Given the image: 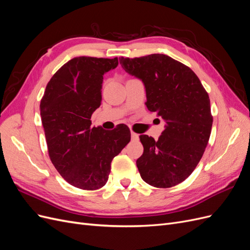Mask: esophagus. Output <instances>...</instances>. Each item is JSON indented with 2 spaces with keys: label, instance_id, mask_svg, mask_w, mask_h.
I'll return each mask as SVG.
<instances>
[{
  "label": "esophagus",
  "instance_id": "1",
  "mask_svg": "<svg viewBox=\"0 0 250 250\" xmlns=\"http://www.w3.org/2000/svg\"><path fill=\"white\" fill-rule=\"evenodd\" d=\"M131 140L132 141H139V134L131 131Z\"/></svg>",
  "mask_w": 250,
  "mask_h": 250
}]
</instances>
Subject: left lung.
<instances>
[{
    "instance_id": "8db88e82",
    "label": "left lung",
    "mask_w": 250,
    "mask_h": 250,
    "mask_svg": "<svg viewBox=\"0 0 250 250\" xmlns=\"http://www.w3.org/2000/svg\"><path fill=\"white\" fill-rule=\"evenodd\" d=\"M120 63L143 81L147 108L166 121L157 141L140 135L141 177L156 188L183 183L200 162L209 140L213 116L207 90L190 67L167 55L121 57Z\"/></svg>"
}]
</instances>
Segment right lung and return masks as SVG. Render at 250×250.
Wrapping results in <instances>:
<instances>
[{
  "label": "right lung",
  "mask_w": 250,
  "mask_h": 250,
  "mask_svg": "<svg viewBox=\"0 0 250 250\" xmlns=\"http://www.w3.org/2000/svg\"><path fill=\"white\" fill-rule=\"evenodd\" d=\"M119 64L118 58L80 56L53 75L41 101V117L50 160L70 185L98 190L108 180L112 158L130 141V130L92 127L100 106L103 75Z\"/></svg>",
  "instance_id": "1"
}]
</instances>
